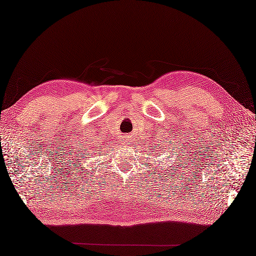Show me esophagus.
Returning <instances> with one entry per match:
<instances>
[{"label":"esophagus","mask_w":256,"mask_h":256,"mask_svg":"<svg viewBox=\"0 0 256 256\" xmlns=\"http://www.w3.org/2000/svg\"><path fill=\"white\" fill-rule=\"evenodd\" d=\"M122 140H123V143H125V144H131V138H130V136H122Z\"/></svg>","instance_id":"esophagus-1"}]
</instances>
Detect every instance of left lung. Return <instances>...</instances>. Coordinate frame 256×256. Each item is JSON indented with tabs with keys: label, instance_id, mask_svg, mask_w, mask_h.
Segmentation results:
<instances>
[{
	"label": "left lung",
	"instance_id": "left-lung-1",
	"mask_svg": "<svg viewBox=\"0 0 256 256\" xmlns=\"http://www.w3.org/2000/svg\"><path fill=\"white\" fill-rule=\"evenodd\" d=\"M174 174H175V172H172V175H174Z\"/></svg>",
	"mask_w": 256,
	"mask_h": 256
}]
</instances>
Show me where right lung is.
I'll list each match as a JSON object with an SVG mask.
<instances>
[{"label": "right lung", "instance_id": "right-lung-1", "mask_svg": "<svg viewBox=\"0 0 256 256\" xmlns=\"http://www.w3.org/2000/svg\"><path fill=\"white\" fill-rule=\"evenodd\" d=\"M82 168H84V167H82Z\"/></svg>", "mask_w": 256, "mask_h": 256}]
</instances>
